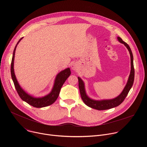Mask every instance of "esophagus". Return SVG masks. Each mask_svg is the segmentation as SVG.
<instances>
[{
	"label": "esophagus",
	"mask_w": 147,
	"mask_h": 147,
	"mask_svg": "<svg viewBox=\"0 0 147 147\" xmlns=\"http://www.w3.org/2000/svg\"><path fill=\"white\" fill-rule=\"evenodd\" d=\"M71 67L72 70H76L77 68V65L76 63H72L71 65Z\"/></svg>",
	"instance_id": "1"
}]
</instances>
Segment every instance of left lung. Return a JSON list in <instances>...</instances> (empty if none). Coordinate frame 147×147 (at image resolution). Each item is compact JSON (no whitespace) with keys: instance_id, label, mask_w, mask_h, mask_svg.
Wrapping results in <instances>:
<instances>
[{"instance_id":"1","label":"left lung","mask_w":147,"mask_h":147,"mask_svg":"<svg viewBox=\"0 0 147 147\" xmlns=\"http://www.w3.org/2000/svg\"><path fill=\"white\" fill-rule=\"evenodd\" d=\"M117 39L120 42L123 44L128 49L130 52V57H131V71H130V74L129 76L127 83L126 86H125L122 92L117 97L113 99H109V100H92L90 98H88V96L86 95L84 82L80 77H78V87H79V90H80V95H81L82 100L88 107L98 111L109 109L119 106V105H120L123 102L125 97L127 96L129 91L130 90L131 88L133 86V82H134V65H133V56L132 52L129 45L126 42H124L120 37L118 36Z\"/></svg>"}]
</instances>
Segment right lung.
Listing matches in <instances>:
<instances>
[{
  "label": "right lung",
  "instance_id": "1",
  "mask_svg": "<svg viewBox=\"0 0 147 147\" xmlns=\"http://www.w3.org/2000/svg\"><path fill=\"white\" fill-rule=\"evenodd\" d=\"M23 37L21 38L18 42L17 43L13 54L11 63V78L13 81L14 87L16 88V90L22 100L26 102L27 103H28L30 105L35 107V108H42L45 107L49 105H51L52 103H53L57 98H58V96L60 93V89L63 84L64 82L66 81V80L67 79V78L69 77V76L71 74V71L69 68H67L64 70L61 71L60 73H59L55 79V82L54 84L53 88L51 91V92L48 94L47 96H45L42 98H34L28 94H27L22 88L20 87V85L17 82V80L16 78V76L14 74V55H15V51L16 49V47L20 41L23 39Z\"/></svg>",
  "mask_w": 147,
  "mask_h": 147
}]
</instances>
